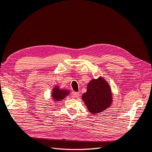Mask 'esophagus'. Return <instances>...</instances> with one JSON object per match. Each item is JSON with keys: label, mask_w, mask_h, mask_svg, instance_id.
Here are the masks:
<instances>
[{"label": "esophagus", "mask_w": 152, "mask_h": 152, "mask_svg": "<svg viewBox=\"0 0 152 152\" xmlns=\"http://www.w3.org/2000/svg\"><path fill=\"white\" fill-rule=\"evenodd\" d=\"M80 94L79 93H78V92H73L72 93V96L73 98H78Z\"/></svg>", "instance_id": "obj_1"}]
</instances>
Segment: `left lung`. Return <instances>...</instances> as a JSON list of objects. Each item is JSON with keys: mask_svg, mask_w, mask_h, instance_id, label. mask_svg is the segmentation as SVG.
I'll return each mask as SVG.
<instances>
[{"mask_svg": "<svg viewBox=\"0 0 152 152\" xmlns=\"http://www.w3.org/2000/svg\"><path fill=\"white\" fill-rule=\"evenodd\" d=\"M87 91L82 96L90 113L96 114L103 112L112 104V90L103 77L92 79L87 86Z\"/></svg>", "mask_w": 152, "mask_h": 152, "instance_id": "left-lung-1", "label": "left lung"}]
</instances>
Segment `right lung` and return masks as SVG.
<instances>
[{
    "instance_id": "obj_1",
    "label": "right lung",
    "mask_w": 152,
    "mask_h": 152,
    "mask_svg": "<svg viewBox=\"0 0 152 152\" xmlns=\"http://www.w3.org/2000/svg\"><path fill=\"white\" fill-rule=\"evenodd\" d=\"M70 91L59 88V86H55L52 91V99L56 101V102H60V101L66 98V96L70 94Z\"/></svg>"
}]
</instances>
